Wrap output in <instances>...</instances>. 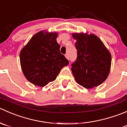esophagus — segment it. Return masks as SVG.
<instances>
[{
	"label": "esophagus",
	"mask_w": 127,
	"mask_h": 127,
	"mask_svg": "<svg viewBox=\"0 0 127 127\" xmlns=\"http://www.w3.org/2000/svg\"><path fill=\"white\" fill-rule=\"evenodd\" d=\"M65 56H66V58L67 59V60H69V55L68 54H66V55H65Z\"/></svg>",
	"instance_id": "1"
}]
</instances>
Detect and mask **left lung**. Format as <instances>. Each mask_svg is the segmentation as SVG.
Wrapping results in <instances>:
<instances>
[{"instance_id":"obj_1","label":"left lung","mask_w":127,"mask_h":127,"mask_svg":"<svg viewBox=\"0 0 127 127\" xmlns=\"http://www.w3.org/2000/svg\"><path fill=\"white\" fill-rule=\"evenodd\" d=\"M77 50L71 71L75 80L84 88H92L101 84L109 74L111 55L100 39L93 34L74 33Z\"/></svg>"}]
</instances>
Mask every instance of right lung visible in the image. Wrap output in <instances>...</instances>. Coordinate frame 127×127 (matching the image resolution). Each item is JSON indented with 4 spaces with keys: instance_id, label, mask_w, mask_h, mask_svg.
Wrapping results in <instances>:
<instances>
[{
    "instance_id": "1",
    "label": "right lung",
    "mask_w": 127,
    "mask_h": 127,
    "mask_svg": "<svg viewBox=\"0 0 127 127\" xmlns=\"http://www.w3.org/2000/svg\"><path fill=\"white\" fill-rule=\"evenodd\" d=\"M56 32L40 31L33 35L20 52L21 69L28 81L44 87L54 81L69 61L60 53Z\"/></svg>"
}]
</instances>
